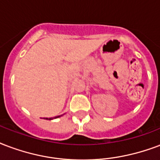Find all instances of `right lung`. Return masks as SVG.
Instances as JSON below:
<instances>
[{
  "instance_id": "obj_1",
  "label": "right lung",
  "mask_w": 160,
  "mask_h": 160,
  "mask_svg": "<svg viewBox=\"0 0 160 160\" xmlns=\"http://www.w3.org/2000/svg\"><path fill=\"white\" fill-rule=\"evenodd\" d=\"M60 116H57V117H55V118H46V119H48V120H52V119H53V118H59Z\"/></svg>"
}]
</instances>
